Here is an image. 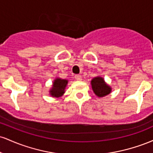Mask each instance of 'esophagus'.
Returning <instances> with one entry per match:
<instances>
[{"instance_id":"1","label":"esophagus","mask_w":153,"mask_h":153,"mask_svg":"<svg viewBox=\"0 0 153 153\" xmlns=\"http://www.w3.org/2000/svg\"><path fill=\"white\" fill-rule=\"evenodd\" d=\"M75 78L77 80H80L82 79V76L80 75H75Z\"/></svg>"}]
</instances>
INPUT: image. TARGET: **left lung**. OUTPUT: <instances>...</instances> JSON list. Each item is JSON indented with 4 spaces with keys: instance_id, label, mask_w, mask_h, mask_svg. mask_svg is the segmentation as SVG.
I'll use <instances>...</instances> for the list:
<instances>
[{
    "instance_id": "obj_1",
    "label": "left lung",
    "mask_w": 153,
    "mask_h": 153,
    "mask_svg": "<svg viewBox=\"0 0 153 153\" xmlns=\"http://www.w3.org/2000/svg\"><path fill=\"white\" fill-rule=\"evenodd\" d=\"M91 85L95 94L99 97H103L109 94L111 88L104 82V80L101 77H96L91 80Z\"/></svg>"
}]
</instances>
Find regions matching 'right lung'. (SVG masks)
Returning <instances> with one entry per match:
<instances>
[{
  "label": "right lung",
  "mask_w": 153,
  "mask_h": 153,
  "mask_svg": "<svg viewBox=\"0 0 153 153\" xmlns=\"http://www.w3.org/2000/svg\"><path fill=\"white\" fill-rule=\"evenodd\" d=\"M68 84V80L63 79L57 78L54 81L52 88L51 89L50 93L51 96L53 97H59L65 93V88Z\"/></svg>",
  "instance_id": "1"
}]
</instances>
